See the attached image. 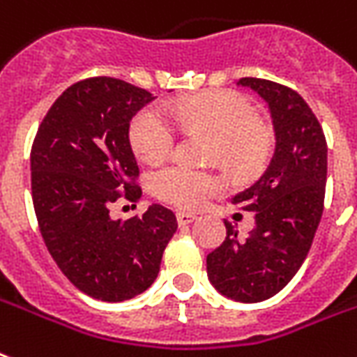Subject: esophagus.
Here are the masks:
<instances>
[{
  "mask_svg": "<svg viewBox=\"0 0 357 357\" xmlns=\"http://www.w3.org/2000/svg\"><path fill=\"white\" fill-rule=\"evenodd\" d=\"M178 225L179 227H185V225H190L192 221H197V215L195 213H187V211H179L178 215Z\"/></svg>",
  "mask_w": 357,
  "mask_h": 357,
  "instance_id": "1",
  "label": "esophagus"
}]
</instances>
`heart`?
<instances>
[{
    "label": "heart",
    "instance_id": "1",
    "mask_svg": "<svg viewBox=\"0 0 357 357\" xmlns=\"http://www.w3.org/2000/svg\"><path fill=\"white\" fill-rule=\"evenodd\" d=\"M174 118L185 127H200L215 135V155L241 172L264 165L269 151V132L257 121L249 99L236 91H208L185 99L172 108ZM132 149L146 160H160L176 146L178 130L167 112L146 106L136 114L129 129ZM157 197L178 208H200L222 189V181L206 170L172 160L153 174Z\"/></svg>",
    "mask_w": 357,
    "mask_h": 357
}]
</instances>
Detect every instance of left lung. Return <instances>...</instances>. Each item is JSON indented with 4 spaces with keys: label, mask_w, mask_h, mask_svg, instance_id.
Returning a JSON list of instances; mask_svg holds the SVG:
<instances>
[{
    "label": "left lung",
    "mask_w": 357,
    "mask_h": 357,
    "mask_svg": "<svg viewBox=\"0 0 357 357\" xmlns=\"http://www.w3.org/2000/svg\"><path fill=\"white\" fill-rule=\"evenodd\" d=\"M269 106L275 153L257 183L232 198L255 213L245 239L225 221L227 239L208 255V277L222 296L258 303L281 292L311 249L324 211L328 144L303 97L277 82L241 78Z\"/></svg>",
    "instance_id": "obj_1"
}]
</instances>
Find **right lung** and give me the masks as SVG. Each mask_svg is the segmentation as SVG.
<instances>
[{
  "mask_svg": "<svg viewBox=\"0 0 357 357\" xmlns=\"http://www.w3.org/2000/svg\"><path fill=\"white\" fill-rule=\"evenodd\" d=\"M155 97L129 82L95 76L59 95L31 148V197L40 236L63 275L100 301L148 290L178 230L160 204L114 221L118 200L142 197L129 125Z\"/></svg>",
  "mask_w": 357,
  "mask_h": 357,
  "instance_id": "obj_1",
  "label": "right lung"
}]
</instances>
